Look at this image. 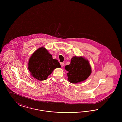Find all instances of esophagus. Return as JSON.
<instances>
[{"label": "esophagus", "mask_w": 122, "mask_h": 122, "mask_svg": "<svg viewBox=\"0 0 122 122\" xmlns=\"http://www.w3.org/2000/svg\"><path fill=\"white\" fill-rule=\"evenodd\" d=\"M60 65H61V67H64V63H60Z\"/></svg>", "instance_id": "esophagus-1"}]
</instances>
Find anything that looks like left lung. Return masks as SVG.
Segmentation results:
<instances>
[{"label":"left lung","instance_id":"8db88e82","mask_svg":"<svg viewBox=\"0 0 122 122\" xmlns=\"http://www.w3.org/2000/svg\"><path fill=\"white\" fill-rule=\"evenodd\" d=\"M65 69L67 73L68 80L70 83L76 84L86 80L92 73V68L89 61L82 56H74L70 64Z\"/></svg>","mask_w":122,"mask_h":122}]
</instances>
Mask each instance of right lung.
I'll use <instances>...</instances> for the list:
<instances>
[{
	"mask_svg": "<svg viewBox=\"0 0 122 122\" xmlns=\"http://www.w3.org/2000/svg\"><path fill=\"white\" fill-rule=\"evenodd\" d=\"M28 66L31 76L41 81L46 80L54 69L61 67L58 61L53 59L52 55L44 47L33 52L29 59Z\"/></svg>",
	"mask_w": 122,
	"mask_h": 122,
	"instance_id": "right-lung-1",
	"label": "right lung"
}]
</instances>
